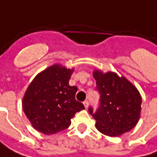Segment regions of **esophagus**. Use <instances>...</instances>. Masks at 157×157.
Returning <instances> with one entry per match:
<instances>
[{
  "mask_svg": "<svg viewBox=\"0 0 157 157\" xmlns=\"http://www.w3.org/2000/svg\"><path fill=\"white\" fill-rule=\"evenodd\" d=\"M83 104H84V107H85L86 109H87L88 108V105H89V103L87 101H85V102H83Z\"/></svg>",
  "mask_w": 157,
  "mask_h": 157,
  "instance_id": "esophagus-1",
  "label": "esophagus"
}]
</instances>
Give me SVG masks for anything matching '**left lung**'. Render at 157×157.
I'll return each instance as SVG.
<instances>
[{
  "mask_svg": "<svg viewBox=\"0 0 157 157\" xmlns=\"http://www.w3.org/2000/svg\"><path fill=\"white\" fill-rule=\"evenodd\" d=\"M100 93V107L89 113L96 120V128L111 137L120 136L137 124L141 112V96L138 89L124 75L113 71L92 72Z\"/></svg>",
  "mask_w": 157,
  "mask_h": 157,
  "instance_id": "left-lung-1",
  "label": "left lung"
}]
</instances>
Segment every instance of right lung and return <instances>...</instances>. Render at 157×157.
<instances>
[{
  "mask_svg": "<svg viewBox=\"0 0 157 157\" xmlns=\"http://www.w3.org/2000/svg\"><path fill=\"white\" fill-rule=\"evenodd\" d=\"M74 68L50 65L36 75L22 98L23 112L37 131L54 135L67 128L75 113L85 109L75 100L76 86L69 81Z\"/></svg>",
  "mask_w": 157,
  "mask_h": 157,
  "instance_id": "right-lung-1",
  "label": "right lung"
}]
</instances>
